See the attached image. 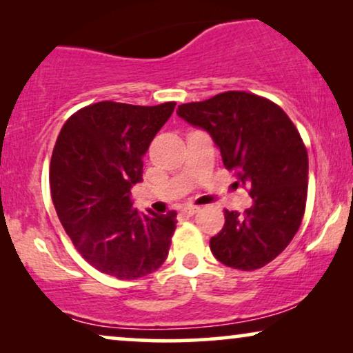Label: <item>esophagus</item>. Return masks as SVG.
Here are the masks:
<instances>
[{
  "label": "esophagus",
  "mask_w": 353,
  "mask_h": 353,
  "mask_svg": "<svg viewBox=\"0 0 353 353\" xmlns=\"http://www.w3.org/2000/svg\"><path fill=\"white\" fill-rule=\"evenodd\" d=\"M183 214H185V215H194V214H197V212H199V207H197V205H185V207H183Z\"/></svg>",
  "instance_id": "esophagus-1"
}]
</instances>
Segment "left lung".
Wrapping results in <instances>:
<instances>
[{
  "label": "left lung",
  "mask_w": 353,
  "mask_h": 353,
  "mask_svg": "<svg viewBox=\"0 0 353 353\" xmlns=\"http://www.w3.org/2000/svg\"><path fill=\"white\" fill-rule=\"evenodd\" d=\"M176 114L210 134L228 170L252 197L243 214L225 210L210 250L226 267L262 268L288 248L303 219L308 156L297 128L278 104L245 91H226Z\"/></svg>",
  "instance_id": "obj_1"
}]
</instances>
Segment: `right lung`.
<instances>
[{"mask_svg": "<svg viewBox=\"0 0 353 353\" xmlns=\"http://www.w3.org/2000/svg\"><path fill=\"white\" fill-rule=\"evenodd\" d=\"M173 109L101 101L70 115L57 137L50 167L57 216L81 257L114 278L146 276L168 255L176 212L139 214L130 190Z\"/></svg>", "mask_w": 353, "mask_h": 353, "instance_id": "obj_1", "label": "right lung"}]
</instances>
